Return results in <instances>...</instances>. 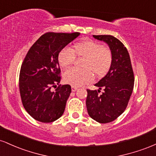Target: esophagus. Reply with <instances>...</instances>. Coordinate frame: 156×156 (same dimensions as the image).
<instances>
[{"mask_svg": "<svg viewBox=\"0 0 156 156\" xmlns=\"http://www.w3.org/2000/svg\"><path fill=\"white\" fill-rule=\"evenodd\" d=\"M71 89H72L73 92H76L77 89H78V87H74V86H72V87H71Z\"/></svg>", "mask_w": 156, "mask_h": 156, "instance_id": "1", "label": "esophagus"}]
</instances>
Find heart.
Returning a JSON list of instances; mask_svg holds the SVG:
<instances>
[{
	"instance_id": "1",
	"label": "heart",
	"mask_w": 156,
	"mask_h": 156,
	"mask_svg": "<svg viewBox=\"0 0 156 156\" xmlns=\"http://www.w3.org/2000/svg\"><path fill=\"white\" fill-rule=\"evenodd\" d=\"M76 56L83 58V69L71 68L64 73L65 83L74 87L88 83L97 77L104 76L108 72L113 61L112 52L108 48L90 39H84L75 44L73 49L64 48L58 53V60L61 67H68L74 63Z\"/></svg>"
}]
</instances>
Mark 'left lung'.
<instances>
[{
  "label": "left lung",
  "mask_w": 156,
  "mask_h": 156,
  "mask_svg": "<svg viewBox=\"0 0 156 156\" xmlns=\"http://www.w3.org/2000/svg\"><path fill=\"white\" fill-rule=\"evenodd\" d=\"M108 44L113 61L108 73L94 86L98 90L87 89L89 115L100 123L115 120L128 106L134 86V74L128 50L122 42L112 35H93ZM104 92L99 94L100 90Z\"/></svg>",
  "instance_id": "8db88e82"
}]
</instances>
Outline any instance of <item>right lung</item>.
Returning <instances> with one entry per match:
<instances>
[{"label": "right lung", "instance_id": "add662e5", "mask_svg": "<svg viewBox=\"0 0 156 156\" xmlns=\"http://www.w3.org/2000/svg\"><path fill=\"white\" fill-rule=\"evenodd\" d=\"M79 35L78 32H48L27 53L20 71V94L23 107L36 120L52 122L63 114L71 87L60 84L55 91L51 88L62 78L58 53Z\"/></svg>", "mask_w": 156, "mask_h": 156}]
</instances>
